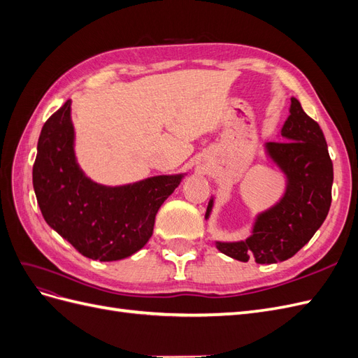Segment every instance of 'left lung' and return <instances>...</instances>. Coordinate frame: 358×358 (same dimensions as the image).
<instances>
[{
	"mask_svg": "<svg viewBox=\"0 0 358 358\" xmlns=\"http://www.w3.org/2000/svg\"><path fill=\"white\" fill-rule=\"evenodd\" d=\"M285 142H268L267 154L287 176V191L276 206L258 215L252 236L216 248L239 262L254 257L258 264L291 258L305 246L326 220L331 204L333 162L318 122L291 99L289 116L280 131ZM213 200L209 201V218Z\"/></svg>",
	"mask_w": 358,
	"mask_h": 358,
	"instance_id": "obj_1",
	"label": "left lung"
}]
</instances>
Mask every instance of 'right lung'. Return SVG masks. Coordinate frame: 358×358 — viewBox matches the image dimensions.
<instances>
[{"instance_id": "obj_1", "label": "right lung", "mask_w": 358, "mask_h": 358, "mask_svg": "<svg viewBox=\"0 0 358 358\" xmlns=\"http://www.w3.org/2000/svg\"><path fill=\"white\" fill-rule=\"evenodd\" d=\"M67 100L41 128L32 185L45 221L78 251L100 262L137 252L150 239L155 215L182 175L103 187L83 175L74 157Z\"/></svg>"}]
</instances>
